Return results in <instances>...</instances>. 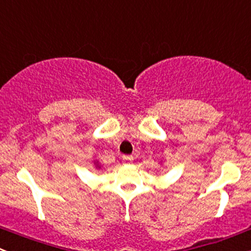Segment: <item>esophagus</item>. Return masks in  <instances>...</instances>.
I'll use <instances>...</instances> for the list:
<instances>
[{"label": "esophagus", "mask_w": 251, "mask_h": 251, "mask_svg": "<svg viewBox=\"0 0 251 251\" xmlns=\"http://www.w3.org/2000/svg\"><path fill=\"white\" fill-rule=\"evenodd\" d=\"M122 161H123V163H129V162H131L133 161V157L131 156H128V154H125V156H122Z\"/></svg>", "instance_id": "34e87169"}]
</instances>
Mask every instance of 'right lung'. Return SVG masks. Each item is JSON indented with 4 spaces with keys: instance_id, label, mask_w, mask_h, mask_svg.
I'll use <instances>...</instances> for the list:
<instances>
[{
    "instance_id": "obj_1",
    "label": "right lung",
    "mask_w": 251,
    "mask_h": 251,
    "mask_svg": "<svg viewBox=\"0 0 251 251\" xmlns=\"http://www.w3.org/2000/svg\"><path fill=\"white\" fill-rule=\"evenodd\" d=\"M98 168H100V167H99V164H98Z\"/></svg>"
}]
</instances>
